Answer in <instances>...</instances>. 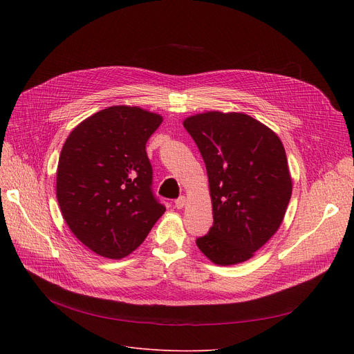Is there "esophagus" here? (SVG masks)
Listing matches in <instances>:
<instances>
[{
    "instance_id": "1",
    "label": "esophagus",
    "mask_w": 354,
    "mask_h": 354,
    "mask_svg": "<svg viewBox=\"0 0 354 354\" xmlns=\"http://www.w3.org/2000/svg\"><path fill=\"white\" fill-rule=\"evenodd\" d=\"M185 205H187V198L185 196H179L176 201H175V207L178 209H182Z\"/></svg>"
}]
</instances>
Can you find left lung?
Here are the masks:
<instances>
[{"mask_svg":"<svg viewBox=\"0 0 354 354\" xmlns=\"http://www.w3.org/2000/svg\"><path fill=\"white\" fill-rule=\"evenodd\" d=\"M205 162L214 224L196 238L214 264L250 259L280 228L292 183L284 146L271 129L244 113L185 119Z\"/></svg>","mask_w":354,"mask_h":354,"instance_id":"1","label":"left lung"}]
</instances>
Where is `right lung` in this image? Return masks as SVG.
Instances as JSON below:
<instances>
[{
  "label": "right lung",
  "mask_w": 354,
  "mask_h": 354,
  "mask_svg": "<svg viewBox=\"0 0 354 354\" xmlns=\"http://www.w3.org/2000/svg\"><path fill=\"white\" fill-rule=\"evenodd\" d=\"M162 116L111 106L68 135L59 159L57 201L71 232L93 252L119 259L135 251L166 211L152 189L146 142Z\"/></svg>",
  "instance_id": "obj_1"
}]
</instances>
